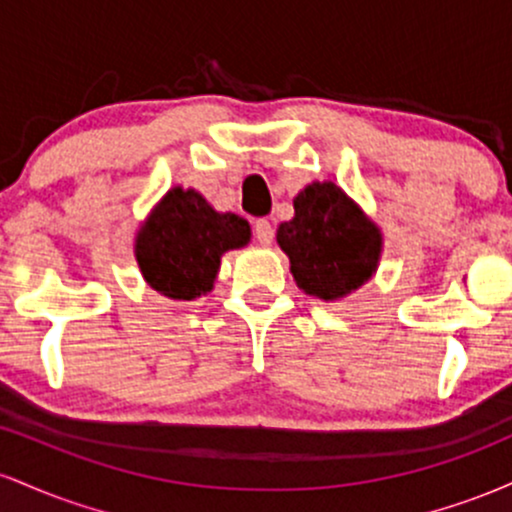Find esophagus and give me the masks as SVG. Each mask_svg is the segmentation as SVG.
<instances>
[{
  "mask_svg": "<svg viewBox=\"0 0 512 512\" xmlns=\"http://www.w3.org/2000/svg\"><path fill=\"white\" fill-rule=\"evenodd\" d=\"M255 238H257V243L260 245H269L274 240V228H272V223H269L267 219H260V221H255Z\"/></svg>",
  "mask_w": 512,
  "mask_h": 512,
  "instance_id": "esophagus-1",
  "label": "esophagus"
}]
</instances>
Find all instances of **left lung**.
<instances>
[{
  "label": "left lung",
  "instance_id": "obj_1",
  "mask_svg": "<svg viewBox=\"0 0 512 512\" xmlns=\"http://www.w3.org/2000/svg\"><path fill=\"white\" fill-rule=\"evenodd\" d=\"M276 243L308 296L342 301L368 284L383 257V231L332 180L310 182L293 197V219L279 223Z\"/></svg>",
  "mask_w": 512,
  "mask_h": 512
}]
</instances>
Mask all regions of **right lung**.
I'll list each match as a JSON object with an SVG mask.
<instances>
[{"label":"right lung","mask_w":512,"mask_h":512,"mask_svg":"<svg viewBox=\"0 0 512 512\" xmlns=\"http://www.w3.org/2000/svg\"><path fill=\"white\" fill-rule=\"evenodd\" d=\"M250 223L216 211L202 192L170 187L139 223L134 257L151 289L170 301H195L214 289L221 257L250 243Z\"/></svg>","instance_id":"obj_1"}]
</instances>
